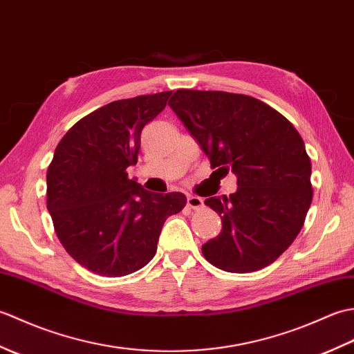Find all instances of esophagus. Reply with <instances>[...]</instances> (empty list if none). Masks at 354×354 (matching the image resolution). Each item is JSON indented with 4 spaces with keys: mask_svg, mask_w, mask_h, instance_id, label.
I'll use <instances>...</instances> for the list:
<instances>
[{
    "mask_svg": "<svg viewBox=\"0 0 354 354\" xmlns=\"http://www.w3.org/2000/svg\"><path fill=\"white\" fill-rule=\"evenodd\" d=\"M187 205L193 209H198L204 205V201H202L199 196H193V194H190V196L187 198Z\"/></svg>",
    "mask_w": 354,
    "mask_h": 354,
    "instance_id": "1",
    "label": "esophagus"
}]
</instances>
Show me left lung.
Returning a JSON list of instances; mask_svg holds the SVG:
<instances>
[{"instance_id":"obj_1","label":"left lung","mask_w":354,"mask_h":354,"mask_svg":"<svg viewBox=\"0 0 354 354\" xmlns=\"http://www.w3.org/2000/svg\"><path fill=\"white\" fill-rule=\"evenodd\" d=\"M169 106L212 167L237 176L234 193L205 199L221 216L222 231L202 245V254L227 272L269 266L301 231L312 204L301 135L280 112L243 94L178 89Z\"/></svg>"}]
</instances>
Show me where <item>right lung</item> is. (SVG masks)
<instances>
[{
	"label": "right lung",
	"mask_w": 354,
	"mask_h": 354,
	"mask_svg": "<svg viewBox=\"0 0 354 354\" xmlns=\"http://www.w3.org/2000/svg\"><path fill=\"white\" fill-rule=\"evenodd\" d=\"M171 91L115 100L88 114L59 142L47 171V208L61 243L79 265L123 277L153 259L162 225L185 194L150 193L127 178L141 131Z\"/></svg>",
	"instance_id": "1"
}]
</instances>
